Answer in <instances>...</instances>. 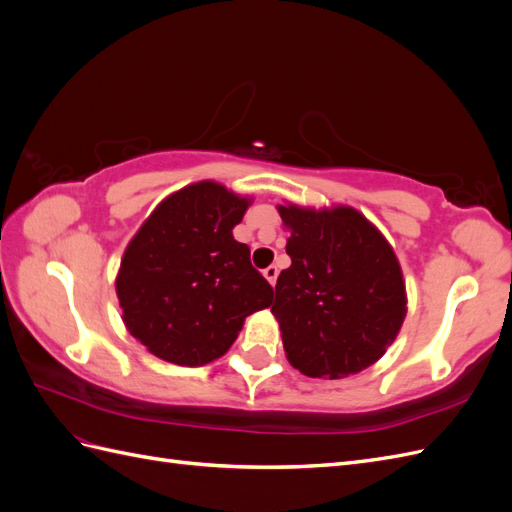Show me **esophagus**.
<instances>
[{
    "mask_svg": "<svg viewBox=\"0 0 512 512\" xmlns=\"http://www.w3.org/2000/svg\"><path fill=\"white\" fill-rule=\"evenodd\" d=\"M262 275L267 277L271 286H275V282H277V275H280V269H277L275 265H271V267H267L265 271H262Z\"/></svg>",
    "mask_w": 512,
    "mask_h": 512,
    "instance_id": "obj_1",
    "label": "esophagus"
}]
</instances>
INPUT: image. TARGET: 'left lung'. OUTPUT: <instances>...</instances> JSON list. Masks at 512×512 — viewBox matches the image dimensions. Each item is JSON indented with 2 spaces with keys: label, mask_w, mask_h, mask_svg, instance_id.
<instances>
[{
  "label": "left lung",
  "mask_w": 512,
  "mask_h": 512,
  "mask_svg": "<svg viewBox=\"0 0 512 512\" xmlns=\"http://www.w3.org/2000/svg\"><path fill=\"white\" fill-rule=\"evenodd\" d=\"M290 230V267L275 284L273 316L294 369L309 378L359 374L386 352L406 318L393 247L352 207H277Z\"/></svg>",
  "instance_id": "left-lung-1"
}]
</instances>
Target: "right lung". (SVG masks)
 <instances>
[{
	"mask_svg": "<svg viewBox=\"0 0 512 512\" xmlns=\"http://www.w3.org/2000/svg\"><path fill=\"white\" fill-rule=\"evenodd\" d=\"M215 181L164 198L121 258L117 297L123 324L162 361L207 365L235 342L245 318L273 301L232 228L250 207Z\"/></svg>",
	"mask_w": 512,
	"mask_h": 512,
	"instance_id": "1",
	"label": "right lung"
}]
</instances>
